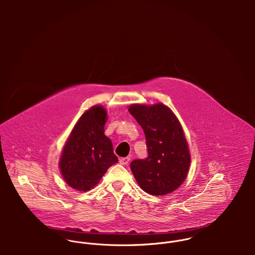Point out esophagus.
I'll return each mask as SVG.
<instances>
[{"label": "esophagus", "instance_id": "esophagus-1", "mask_svg": "<svg viewBox=\"0 0 255 255\" xmlns=\"http://www.w3.org/2000/svg\"><path fill=\"white\" fill-rule=\"evenodd\" d=\"M129 161H130V158H129V157H124V158H121V159H120V163H121L122 165H128V164L129 163Z\"/></svg>", "mask_w": 255, "mask_h": 255}]
</instances>
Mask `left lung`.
<instances>
[{
    "mask_svg": "<svg viewBox=\"0 0 255 255\" xmlns=\"http://www.w3.org/2000/svg\"><path fill=\"white\" fill-rule=\"evenodd\" d=\"M130 115L145 134L147 157L130 163L139 186L152 195H164L177 189L185 180L190 155L182 126L174 113L163 104H134Z\"/></svg>",
    "mask_w": 255,
    "mask_h": 255,
    "instance_id": "obj_1",
    "label": "left lung"
}]
</instances>
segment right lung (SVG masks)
Returning <instances> with one entry per match:
<instances>
[{"label":"right lung","mask_w":255,"mask_h":255,"mask_svg":"<svg viewBox=\"0 0 255 255\" xmlns=\"http://www.w3.org/2000/svg\"><path fill=\"white\" fill-rule=\"evenodd\" d=\"M106 121L107 112L102 106L87 110L64 147L60 169L66 182L74 189L90 190L118 162L112 141L104 134Z\"/></svg>","instance_id":"1"}]
</instances>
